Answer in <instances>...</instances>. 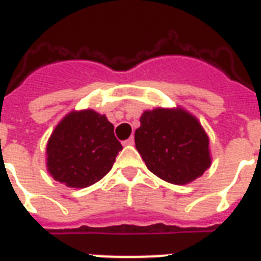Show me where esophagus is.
<instances>
[{
    "label": "esophagus",
    "mask_w": 261,
    "mask_h": 261,
    "mask_svg": "<svg viewBox=\"0 0 261 261\" xmlns=\"http://www.w3.org/2000/svg\"><path fill=\"white\" fill-rule=\"evenodd\" d=\"M123 145H124V146H133V145H134V137H130L128 139H126V141L123 142Z\"/></svg>",
    "instance_id": "obj_1"
}]
</instances>
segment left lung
I'll return each mask as SVG.
<instances>
[{"instance_id": "obj_1", "label": "left lung", "mask_w": 261, "mask_h": 261, "mask_svg": "<svg viewBox=\"0 0 261 261\" xmlns=\"http://www.w3.org/2000/svg\"><path fill=\"white\" fill-rule=\"evenodd\" d=\"M135 147L147 169L172 184H188L211 165L208 137L182 108L145 111L135 130Z\"/></svg>"}]
</instances>
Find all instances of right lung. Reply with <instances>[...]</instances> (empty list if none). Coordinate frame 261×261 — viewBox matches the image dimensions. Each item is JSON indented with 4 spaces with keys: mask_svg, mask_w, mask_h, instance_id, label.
<instances>
[{
    "mask_svg": "<svg viewBox=\"0 0 261 261\" xmlns=\"http://www.w3.org/2000/svg\"><path fill=\"white\" fill-rule=\"evenodd\" d=\"M122 149L106 115L71 111L47 142V171L66 187L85 188L111 171Z\"/></svg>",
    "mask_w": 261,
    "mask_h": 261,
    "instance_id": "1",
    "label": "right lung"
}]
</instances>
